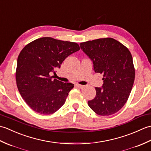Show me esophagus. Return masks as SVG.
<instances>
[{"label": "esophagus", "instance_id": "1", "mask_svg": "<svg viewBox=\"0 0 151 151\" xmlns=\"http://www.w3.org/2000/svg\"><path fill=\"white\" fill-rule=\"evenodd\" d=\"M76 87H77V88H84V86L78 84H76Z\"/></svg>", "mask_w": 151, "mask_h": 151}]
</instances>
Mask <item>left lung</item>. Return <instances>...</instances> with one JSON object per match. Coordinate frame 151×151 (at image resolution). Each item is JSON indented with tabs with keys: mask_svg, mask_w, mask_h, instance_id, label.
I'll use <instances>...</instances> for the list:
<instances>
[{
	"mask_svg": "<svg viewBox=\"0 0 151 151\" xmlns=\"http://www.w3.org/2000/svg\"><path fill=\"white\" fill-rule=\"evenodd\" d=\"M93 63L95 73L103 74L102 88H95V97L88 102L96 114L108 116L117 113L126 103L135 78L130 50L111 37L80 43Z\"/></svg>",
	"mask_w": 151,
	"mask_h": 151,
	"instance_id": "8db88e82",
	"label": "left lung"
}]
</instances>
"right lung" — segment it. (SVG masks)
<instances>
[{"mask_svg":"<svg viewBox=\"0 0 151 151\" xmlns=\"http://www.w3.org/2000/svg\"><path fill=\"white\" fill-rule=\"evenodd\" d=\"M80 50L78 43L44 37L27 44L19 53L15 72L18 90L25 102L38 114L55 113L65 102L71 83H63L50 73L70 54Z\"/></svg>","mask_w":151,"mask_h":151,"instance_id":"obj_1","label":"right lung"}]
</instances>
